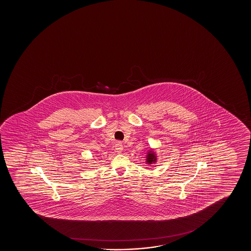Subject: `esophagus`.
<instances>
[{"instance_id":"1","label":"esophagus","mask_w":251,"mask_h":251,"mask_svg":"<svg viewBox=\"0 0 251 251\" xmlns=\"http://www.w3.org/2000/svg\"><path fill=\"white\" fill-rule=\"evenodd\" d=\"M115 149H116V151L118 152V153H120L124 150V147H123V144H122V142L120 141H118L117 144L115 145Z\"/></svg>"}]
</instances>
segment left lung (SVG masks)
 <instances>
[{"label":"left lung","mask_w":251,"mask_h":251,"mask_svg":"<svg viewBox=\"0 0 251 251\" xmlns=\"http://www.w3.org/2000/svg\"><path fill=\"white\" fill-rule=\"evenodd\" d=\"M156 160H157V157H156L154 151H148V155H147V164H148V165L154 164Z\"/></svg>","instance_id":"1"}]
</instances>
